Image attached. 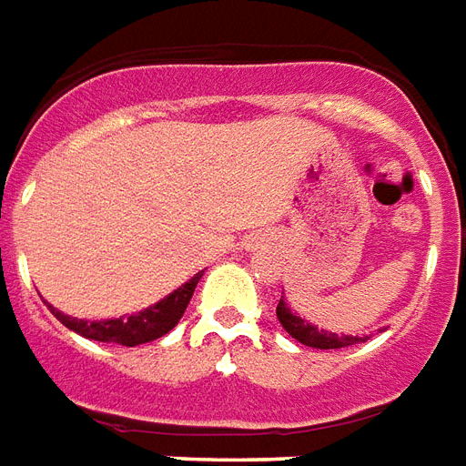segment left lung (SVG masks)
<instances>
[{
	"label": "left lung",
	"mask_w": 466,
	"mask_h": 466,
	"mask_svg": "<svg viewBox=\"0 0 466 466\" xmlns=\"http://www.w3.org/2000/svg\"><path fill=\"white\" fill-rule=\"evenodd\" d=\"M276 315H279L280 325L286 328L293 339H298L300 344H308V347H315V350H342V347H351V344L367 342V337H350V335H335V332H328V329L312 328L310 322H305L303 318L293 315L289 308V303L280 298L279 308H276Z\"/></svg>",
	"instance_id": "8db88e82"
}]
</instances>
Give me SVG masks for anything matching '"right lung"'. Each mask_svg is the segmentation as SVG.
I'll return each instance as SVG.
<instances>
[{"mask_svg":"<svg viewBox=\"0 0 466 466\" xmlns=\"http://www.w3.org/2000/svg\"><path fill=\"white\" fill-rule=\"evenodd\" d=\"M202 279V273H195L193 279L187 280L186 286H180L177 290H173L168 298H163L161 303L151 305L147 310L137 312V315H129V318H116V319H76L70 315H63L60 310H56L53 305L51 312L56 318L66 325L67 329H73L77 335L87 337V339H95V342H112L122 344V347H137V344L154 342L158 337H163L166 332L176 328L177 319L183 318L187 303L195 293V286L198 280Z\"/></svg>","mask_w":466,"mask_h":466,"instance_id":"right-lung-1","label":"right lung"}]
</instances>
